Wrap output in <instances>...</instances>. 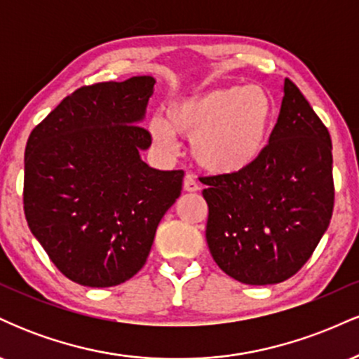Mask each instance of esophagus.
<instances>
[{"label":"esophagus","instance_id":"34e87169","mask_svg":"<svg viewBox=\"0 0 359 359\" xmlns=\"http://www.w3.org/2000/svg\"><path fill=\"white\" fill-rule=\"evenodd\" d=\"M199 182L196 180V177L194 175H187L184 179V191L185 192H197L199 191Z\"/></svg>","mask_w":359,"mask_h":359}]
</instances>
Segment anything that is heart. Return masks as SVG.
<instances>
[{
  "instance_id": "heart-1",
  "label": "heart",
  "mask_w": 359,
  "mask_h": 359,
  "mask_svg": "<svg viewBox=\"0 0 359 359\" xmlns=\"http://www.w3.org/2000/svg\"><path fill=\"white\" fill-rule=\"evenodd\" d=\"M273 102L257 86H222L170 102L150 133L172 150L175 135L192 140V155L212 174H234L259 158L269 142Z\"/></svg>"
}]
</instances>
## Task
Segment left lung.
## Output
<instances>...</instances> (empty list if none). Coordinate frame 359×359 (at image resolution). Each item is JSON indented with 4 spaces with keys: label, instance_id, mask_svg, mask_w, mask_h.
I'll return each mask as SVG.
<instances>
[{
    "label": "left lung",
    "instance_id": "obj_1",
    "mask_svg": "<svg viewBox=\"0 0 359 359\" xmlns=\"http://www.w3.org/2000/svg\"><path fill=\"white\" fill-rule=\"evenodd\" d=\"M214 262L246 285L294 277L314 253L334 209L327 128L290 79L269 145L234 174L203 177Z\"/></svg>",
    "mask_w": 359,
    "mask_h": 359
}]
</instances>
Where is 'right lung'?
Wrapping results in <instances>:
<instances>
[{
	"mask_svg": "<svg viewBox=\"0 0 359 359\" xmlns=\"http://www.w3.org/2000/svg\"><path fill=\"white\" fill-rule=\"evenodd\" d=\"M155 79L82 86L34 128L25 148L28 228L72 282L113 287L145 265L184 170L148 167L140 126Z\"/></svg>",
	"mask_w": 359,
	"mask_h": 359,
	"instance_id": "obj_1",
	"label": "right lung"
}]
</instances>
